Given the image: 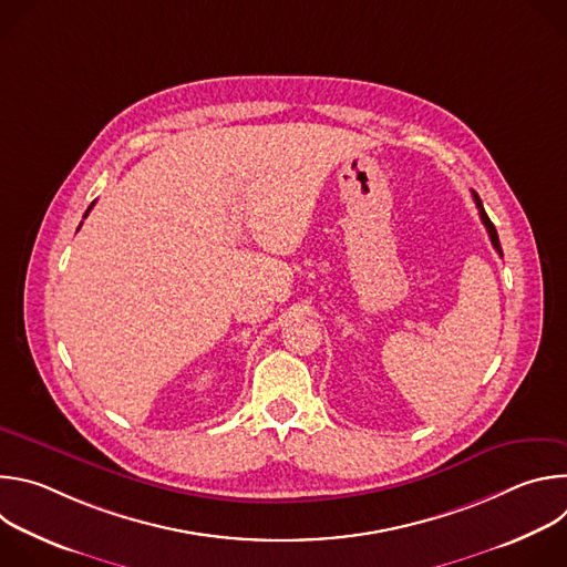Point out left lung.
<instances>
[{"instance_id":"8db88e82","label":"left lung","mask_w":567,"mask_h":567,"mask_svg":"<svg viewBox=\"0 0 567 567\" xmlns=\"http://www.w3.org/2000/svg\"><path fill=\"white\" fill-rule=\"evenodd\" d=\"M473 202H475V206H477V210H480V219H482V224L487 226V233H489V239H492V245H494V249L503 256V247H501V239H498V230H496V226L492 224V219H489V215L484 213V208H482V202H480V197H477V193H473Z\"/></svg>"}]
</instances>
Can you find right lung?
Wrapping results in <instances>:
<instances>
[{"label": "right lung", "mask_w": 567, "mask_h": 567, "mask_svg": "<svg viewBox=\"0 0 567 567\" xmlns=\"http://www.w3.org/2000/svg\"><path fill=\"white\" fill-rule=\"evenodd\" d=\"M92 206H94V204H92ZM92 206H90V208H87V213H85V217H87V215H90V210H92ZM80 224H83V221H80Z\"/></svg>", "instance_id": "add662e5"}]
</instances>
